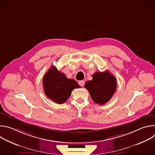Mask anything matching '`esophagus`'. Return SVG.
I'll use <instances>...</instances> for the list:
<instances>
[{
	"mask_svg": "<svg viewBox=\"0 0 155 155\" xmlns=\"http://www.w3.org/2000/svg\"><path fill=\"white\" fill-rule=\"evenodd\" d=\"M84 80H81V81H80L79 82H78V84L81 86H83L84 85Z\"/></svg>",
	"mask_w": 155,
	"mask_h": 155,
	"instance_id": "esophagus-1",
	"label": "esophagus"
}]
</instances>
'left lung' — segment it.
<instances>
[{"mask_svg":"<svg viewBox=\"0 0 155 155\" xmlns=\"http://www.w3.org/2000/svg\"><path fill=\"white\" fill-rule=\"evenodd\" d=\"M84 87L90 93L93 101L104 105L112 98L117 87V80L109 72H98L93 75V80L86 82Z\"/></svg>","mask_w":155,"mask_h":155,"instance_id":"1","label":"left lung"}]
</instances>
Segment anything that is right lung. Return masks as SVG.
I'll return each instance as SVG.
<instances>
[{
	"label": "right lung",
	"mask_w": 155,
	"mask_h": 155,
	"mask_svg": "<svg viewBox=\"0 0 155 155\" xmlns=\"http://www.w3.org/2000/svg\"><path fill=\"white\" fill-rule=\"evenodd\" d=\"M43 90L46 96L57 104L66 102L75 88L80 86L78 83L58 71L54 66L48 71L43 78Z\"/></svg>",
	"instance_id": "1"
}]
</instances>
